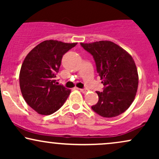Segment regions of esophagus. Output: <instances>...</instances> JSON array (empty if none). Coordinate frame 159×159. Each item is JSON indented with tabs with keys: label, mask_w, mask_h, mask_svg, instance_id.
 Wrapping results in <instances>:
<instances>
[{
	"label": "esophagus",
	"mask_w": 159,
	"mask_h": 159,
	"mask_svg": "<svg viewBox=\"0 0 159 159\" xmlns=\"http://www.w3.org/2000/svg\"><path fill=\"white\" fill-rule=\"evenodd\" d=\"M79 90L81 91V93H87V90L86 89H79Z\"/></svg>",
	"instance_id": "1"
}]
</instances>
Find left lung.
Listing matches in <instances>:
<instances>
[{
    "label": "left lung",
    "instance_id": "obj_1",
    "mask_svg": "<svg viewBox=\"0 0 159 159\" xmlns=\"http://www.w3.org/2000/svg\"><path fill=\"white\" fill-rule=\"evenodd\" d=\"M96 62L102 80V92L96 91L98 101L92 109L103 117H114L130 107L138 87V74L132 57L111 41L81 43Z\"/></svg>",
    "mask_w": 159,
    "mask_h": 159
}]
</instances>
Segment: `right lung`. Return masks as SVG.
<instances>
[{
  "instance_id": "right-lung-1",
  "label": "right lung",
  "mask_w": 159,
  "mask_h": 159,
  "mask_svg": "<svg viewBox=\"0 0 159 159\" xmlns=\"http://www.w3.org/2000/svg\"><path fill=\"white\" fill-rule=\"evenodd\" d=\"M77 45L57 40H45L27 54L21 65L19 84L27 105L42 115H50L63 106L71 90L57 85L63 54Z\"/></svg>"
}]
</instances>
